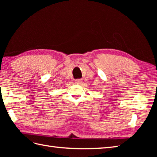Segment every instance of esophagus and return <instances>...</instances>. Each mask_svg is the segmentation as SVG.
Masks as SVG:
<instances>
[{"label":"esophagus","instance_id":"esophagus-1","mask_svg":"<svg viewBox=\"0 0 157 157\" xmlns=\"http://www.w3.org/2000/svg\"><path fill=\"white\" fill-rule=\"evenodd\" d=\"M75 82L76 84H82V79H76Z\"/></svg>","mask_w":157,"mask_h":157}]
</instances>
